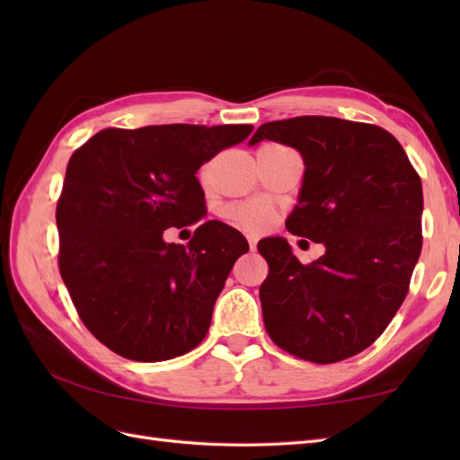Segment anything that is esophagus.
Wrapping results in <instances>:
<instances>
[{"label":"esophagus","mask_w":460,"mask_h":460,"mask_svg":"<svg viewBox=\"0 0 460 460\" xmlns=\"http://www.w3.org/2000/svg\"><path fill=\"white\" fill-rule=\"evenodd\" d=\"M247 242H249V249H252V252H255V249H257L255 235H247Z\"/></svg>","instance_id":"34e87169"}]
</instances>
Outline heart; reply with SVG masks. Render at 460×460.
Listing matches in <instances>:
<instances>
[{
  "label": "heart",
  "mask_w": 460,
  "mask_h": 460,
  "mask_svg": "<svg viewBox=\"0 0 460 460\" xmlns=\"http://www.w3.org/2000/svg\"><path fill=\"white\" fill-rule=\"evenodd\" d=\"M222 215H225L232 225L245 232H262L269 228L272 222V208L269 203L264 201H245V203H232L222 208Z\"/></svg>",
  "instance_id": "1"
}]
</instances>
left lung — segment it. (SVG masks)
Listing matches in <instances>:
<instances>
[{"mask_svg": "<svg viewBox=\"0 0 460 460\" xmlns=\"http://www.w3.org/2000/svg\"><path fill=\"white\" fill-rule=\"evenodd\" d=\"M272 140L305 163L294 235L324 243L301 264L284 238L261 240L269 262L262 320L289 355L318 365L349 358L382 336L405 301L422 252V182L387 130L336 117L264 122L249 146Z\"/></svg>", "mask_w": 460, "mask_h": 460, "instance_id": "1", "label": "left lung"}]
</instances>
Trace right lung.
Instances as JSON below:
<instances>
[{
    "mask_svg": "<svg viewBox=\"0 0 460 460\" xmlns=\"http://www.w3.org/2000/svg\"><path fill=\"white\" fill-rule=\"evenodd\" d=\"M252 124L105 128L66 164L58 201L59 272L84 326L142 363L198 347L240 255L243 235L205 220L199 166L243 142ZM196 224L188 246L165 230Z\"/></svg>",
    "mask_w": 460,
    "mask_h": 460,
    "instance_id": "add662e5",
    "label": "right lung"
}]
</instances>
